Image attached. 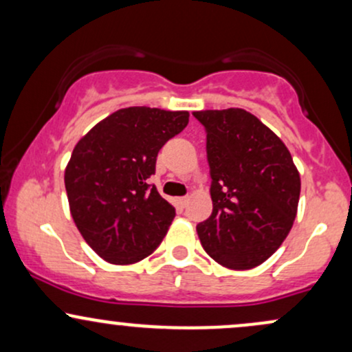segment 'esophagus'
<instances>
[{"mask_svg": "<svg viewBox=\"0 0 352 352\" xmlns=\"http://www.w3.org/2000/svg\"><path fill=\"white\" fill-rule=\"evenodd\" d=\"M188 200H190V197H188V195H185V197H179V199H177V201H179L180 207H187Z\"/></svg>", "mask_w": 352, "mask_h": 352, "instance_id": "1", "label": "esophagus"}]
</instances>
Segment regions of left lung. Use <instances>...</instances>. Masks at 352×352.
Returning <instances> with one entry per match:
<instances>
[{
    "instance_id": "obj_1",
    "label": "left lung",
    "mask_w": 352,
    "mask_h": 352,
    "mask_svg": "<svg viewBox=\"0 0 352 352\" xmlns=\"http://www.w3.org/2000/svg\"><path fill=\"white\" fill-rule=\"evenodd\" d=\"M207 131L213 210L197 225L217 263L252 270L268 260L296 218L301 179L286 145L245 109L193 112Z\"/></svg>"
}]
</instances>
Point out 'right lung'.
Returning a JSON list of instances; mask_svg holds the SVG:
<instances>
[{"instance_id":"right-lung-1","label":"right lung","mask_w":352,"mask_h":352,"mask_svg":"<svg viewBox=\"0 0 352 352\" xmlns=\"http://www.w3.org/2000/svg\"><path fill=\"white\" fill-rule=\"evenodd\" d=\"M187 124V111L119 109L76 144L64 172L69 210L102 260L137 263L167 235L175 208L147 180L157 153Z\"/></svg>"}]
</instances>
